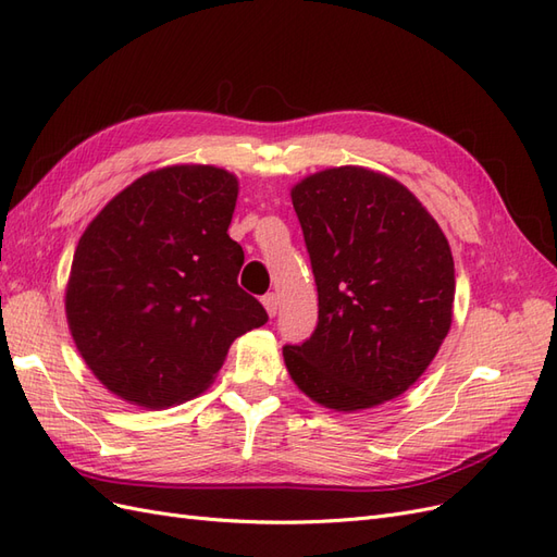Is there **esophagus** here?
I'll use <instances>...</instances> for the list:
<instances>
[{
  "label": "esophagus",
  "instance_id": "1",
  "mask_svg": "<svg viewBox=\"0 0 557 557\" xmlns=\"http://www.w3.org/2000/svg\"><path fill=\"white\" fill-rule=\"evenodd\" d=\"M262 307H264V311L269 313V315H276V311H278V297L274 295V293H267L264 297H262Z\"/></svg>",
  "mask_w": 557,
  "mask_h": 557
}]
</instances>
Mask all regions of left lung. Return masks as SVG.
Masks as SVG:
<instances>
[{"mask_svg":"<svg viewBox=\"0 0 557 557\" xmlns=\"http://www.w3.org/2000/svg\"><path fill=\"white\" fill-rule=\"evenodd\" d=\"M318 288V327L283 362L332 411L374 409L425 374L453 323L446 234L397 178L330 166L290 190Z\"/></svg>","mask_w":557,"mask_h":557,"instance_id":"left-lung-1","label":"left lung"}]
</instances>
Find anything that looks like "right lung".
Masks as SVG:
<instances>
[{"label":"right lung","instance_id":"obj_1","mask_svg":"<svg viewBox=\"0 0 557 557\" xmlns=\"http://www.w3.org/2000/svg\"><path fill=\"white\" fill-rule=\"evenodd\" d=\"M239 178L213 164L153 170L117 193L78 239L64 313L95 379L160 411L201 395L237 336L267 311L237 283L230 239Z\"/></svg>","mask_w":557,"mask_h":557}]
</instances>
